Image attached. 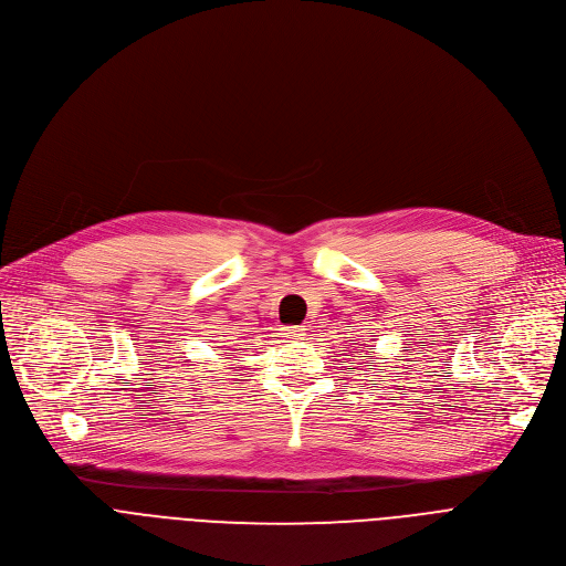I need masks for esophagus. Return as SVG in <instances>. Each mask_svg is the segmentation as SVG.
Here are the masks:
<instances>
[{"instance_id":"esophagus-1","label":"esophagus","mask_w":566,"mask_h":566,"mask_svg":"<svg viewBox=\"0 0 566 566\" xmlns=\"http://www.w3.org/2000/svg\"><path fill=\"white\" fill-rule=\"evenodd\" d=\"M286 334H289L291 338H302V336H304V329H302V327H289Z\"/></svg>"}]
</instances>
